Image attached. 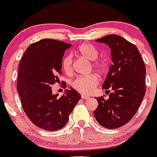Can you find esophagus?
Instances as JSON below:
<instances>
[{
    "mask_svg": "<svg viewBox=\"0 0 157 157\" xmlns=\"http://www.w3.org/2000/svg\"><path fill=\"white\" fill-rule=\"evenodd\" d=\"M81 98H83V99H87V98H90V96L86 95V94H81Z\"/></svg>",
    "mask_w": 157,
    "mask_h": 157,
    "instance_id": "esophagus-1",
    "label": "esophagus"
}]
</instances>
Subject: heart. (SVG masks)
<instances>
[{"label": "heart", "mask_w": 157, "mask_h": 157, "mask_svg": "<svg viewBox=\"0 0 157 157\" xmlns=\"http://www.w3.org/2000/svg\"><path fill=\"white\" fill-rule=\"evenodd\" d=\"M81 56L85 57L90 61H94L93 67L98 71H102L104 69V64L103 62L97 61L98 58V50L94 45L90 44H82L80 45L77 50ZM72 62L73 59L71 54H67L62 60V67L67 74H71L72 72ZM98 83V76L94 74H90L86 76H77L71 82V86L75 90L82 94H90L94 90Z\"/></svg>", "instance_id": "obj_1"}]
</instances>
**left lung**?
Instances as JSON below:
<instances>
[{
	"label": "left lung",
	"mask_w": 157,
	"mask_h": 157,
	"mask_svg": "<svg viewBox=\"0 0 157 157\" xmlns=\"http://www.w3.org/2000/svg\"><path fill=\"white\" fill-rule=\"evenodd\" d=\"M109 46L113 63L102 88L112 90L109 98H97L94 114L101 126L117 129L129 122L136 113L146 93V67L139 50L118 35H108L96 40Z\"/></svg>",
	"instance_id": "1"
}]
</instances>
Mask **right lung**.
Masks as SVG:
<instances>
[{
  "label": "right lung",
  "instance_id": "add662e5",
  "mask_svg": "<svg viewBox=\"0 0 157 157\" xmlns=\"http://www.w3.org/2000/svg\"><path fill=\"white\" fill-rule=\"evenodd\" d=\"M71 45L52 39L40 40L28 46L19 63L17 90L23 110L33 124L48 131L63 128L81 98L72 88L60 97L51 88L59 81L64 52Z\"/></svg>",
  "mask_w": 157,
  "mask_h": 157
}]
</instances>
